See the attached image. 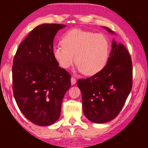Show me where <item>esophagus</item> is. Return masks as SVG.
Wrapping results in <instances>:
<instances>
[{"mask_svg": "<svg viewBox=\"0 0 148 148\" xmlns=\"http://www.w3.org/2000/svg\"><path fill=\"white\" fill-rule=\"evenodd\" d=\"M76 79L74 77H72L71 78V84L72 85H74L76 84Z\"/></svg>", "mask_w": 148, "mask_h": 148, "instance_id": "1", "label": "esophagus"}]
</instances>
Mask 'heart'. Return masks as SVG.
I'll return each mask as SVG.
<instances>
[{"instance_id":"b5f03b06","label":"heart","mask_w":148,"mask_h":148,"mask_svg":"<svg viewBox=\"0 0 148 148\" xmlns=\"http://www.w3.org/2000/svg\"><path fill=\"white\" fill-rule=\"evenodd\" d=\"M62 47H54L52 55L60 67L68 69L75 61L77 70L86 76L99 73L109 56V42L102 34L79 28L69 30L60 40Z\"/></svg>"}]
</instances>
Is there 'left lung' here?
Returning a JSON list of instances; mask_svg holds the SVG:
<instances>
[{
	"instance_id": "8db88e82",
	"label": "left lung",
	"mask_w": 148,
	"mask_h": 148,
	"mask_svg": "<svg viewBox=\"0 0 148 148\" xmlns=\"http://www.w3.org/2000/svg\"><path fill=\"white\" fill-rule=\"evenodd\" d=\"M103 28L113 33L110 28ZM132 74L130 53L123 45L113 40L110 57L102 70L77 81L82 94L85 116L95 123H104L114 119L132 90Z\"/></svg>"
}]
</instances>
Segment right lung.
Returning <instances> with one entry per match:
<instances>
[{"mask_svg": "<svg viewBox=\"0 0 148 148\" xmlns=\"http://www.w3.org/2000/svg\"><path fill=\"white\" fill-rule=\"evenodd\" d=\"M63 24L37 26L20 44L12 65V89L21 113L31 123L48 126L60 118L71 75L52 55L53 42Z\"/></svg>", "mask_w": 148, "mask_h": 148, "instance_id": "add662e5", "label": "right lung"}]
</instances>
